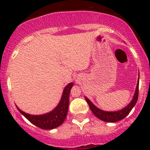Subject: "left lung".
<instances>
[{"label":"left lung","instance_id":"1","mask_svg":"<svg viewBox=\"0 0 150 150\" xmlns=\"http://www.w3.org/2000/svg\"><path fill=\"white\" fill-rule=\"evenodd\" d=\"M139 80L138 82H137V88H136L135 93H134V96H133V99L131 100V102H130L126 107H125L124 108H122V110H118V111L115 112H107L104 111V110H100L98 107H96L90 100H89L88 98L85 97L86 102L88 104L89 107H90L91 110L92 111V112L93 113L95 116L96 117H98L99 119H100L101 120H103L104 122H117L119 120H122V119L125 118L129 112H131V110H132L133 107L135 106L136 103L137 102L138 100V96H139Z\"/></svg>","mask_w":150,"mask_h":150}]
</instances>
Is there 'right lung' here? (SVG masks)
<instances>
[{
  "label": "right lung",
  "instance_id": "add662e5",
  "mask_svg": "<svg viewBox=\"0 0 150 150\" xmlns=\"http://www.w3.org/2000/svg\"><path fill=\"white\" fill-rule=\"evenodd\" d=\"M72 86L73 83H70L65 86L59 103L52 111L46 114L33 115L22 111L18 107H16L21 114L23 115L29 121L38 128L45 130L54 129L62 125L65 120L69 107V92Z\"/></svg>",
  "mask_w": 150,
  "mask_h": 150
}]
</instances>
